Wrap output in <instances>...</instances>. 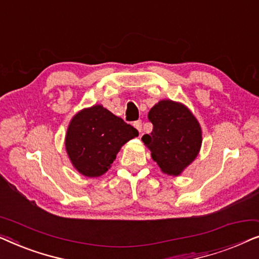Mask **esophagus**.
I'll return each instance as SVG.
<instances>
[{
  "label": "esophagus",
  "instance_id": "obj_1",
  "mask_svg": "<svg viewBox=\"0 0 259 259\" xmlns=\"http://www.w3.org/2000/svg\"><path fill=\"white\" fill-rule=\"evenodd\" d=\"M133 126L136 127V128L141 132L143 131V122H141V120H137V121L133 122Z\"/></svg>",
  "mask_w": 259,
  "mask_h": 259
}]
</instances>
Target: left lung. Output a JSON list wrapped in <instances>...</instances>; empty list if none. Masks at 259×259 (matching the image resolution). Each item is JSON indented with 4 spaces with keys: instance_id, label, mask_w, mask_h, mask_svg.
<instances>
[{
    "instance_id": "1",
    "label": "left lung",
    "mask_w": 259,
    "mask_h": 259,
    "mask_svg": "<svg viewBox=\"0 0 259 259\" xmlns=\"http://www.w3.org/2000/svg\"><path fill=\"white\" fill-rule=\"evenodd\" d=\"M153 131L141 138L161 171L179 176L199 153L201 128L189 108L179 102L161 100L148 112Z\"/></svg>"
}]
</instances>
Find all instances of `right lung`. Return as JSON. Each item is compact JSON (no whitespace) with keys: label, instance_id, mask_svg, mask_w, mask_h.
<instances>
[{"label":"right lung","instance_id":"right-lung-1","mask_svg":"<svg viewBox=\"0 0 259 259\" xmlns=\"http://www.w3.org/2000/svg\"><path fill=\"white\" fill-rule=\"evenodd\" d=\"M138 136V131L130 123L101 105H94L70 120L66 151L81 175L100 177L111 167L122 145Z\"/></svg>","mask_w":259,"mask_h":259}]
</instances>
